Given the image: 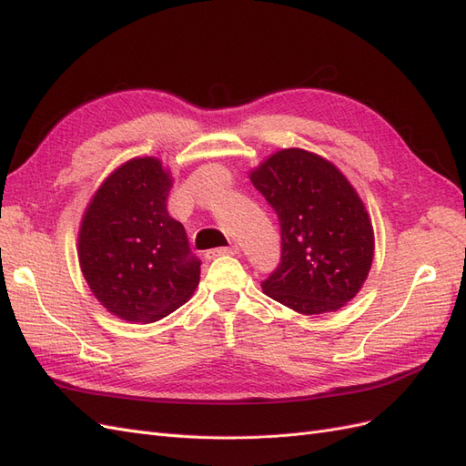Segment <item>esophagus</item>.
<instances>
[{"instance_id":"34e87169","label":"esophagus","mask_w":466,"mask_h":466,"mask_svg":"<svg viewBox=\"0 0 466 466\" xmlns=\"http://www.w3.org/2000/svg\"><path fill=\"white\" fill-rule=\"evenodd\" d=\"M223 255H238V248L237 247H219V248H209L206 252V258H218Z\"/></svg>"}]
</instances>
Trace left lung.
I'll use <instances>...</instances> for the list:
<instances>
[{"label": "left lung", "mask_w": 466, "mask_h": 466, "mask_svg": "<svg viewBox=\"0 0 466 466\" xmlns=\"http://www.w3.org/2000/svg\"><path fill=\"white\" fill-rule=\"evenodd\" d=\"M250 180L279 221V264L262 281L268 298L303 315L356 298L373 260V228L346 177L315 153L284 149Z\"/></svg>", "instance_id": "left-lung-1"}]
</instances>
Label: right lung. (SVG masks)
Here are the masks:
<instances>
[{"mask_svg": "<svg viewBox=\"0 0 466 466\" xmlns=\"http://www.w3.org/2000/svg\"><path fill=\"white\" fill-rule=\"evenodd\" d=\"M171 177L157 159H132L96 190L81 221L79 264L95 298L130 322H153L200 281L182 223L167 211Z\"/></svg>", "mask_w": 466, "mask_h": 466, "instance_id": "add662e5", "label": "right lung"}]
</instances>
